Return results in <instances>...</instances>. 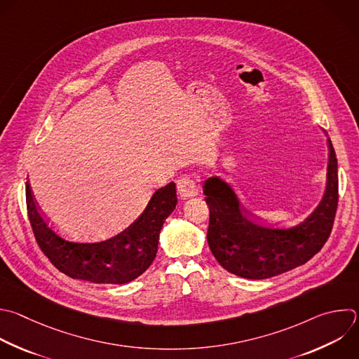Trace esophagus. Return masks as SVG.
Wrapping results in <instances>:
<instances>
[{"instance_id":"1","label":"esophagus","mask_w":359,"mask_h":359,"mask_svg":"<svg viewBox=\"0 0 359 359\" xmlns=\"http://www.w3.org/2000/svg\"><path fill=\"white\" fill-rule=\"evenodd\" d=\"M177 193L179 196L186 200L198 194V189L196 182L191 177H182L177 180Z\"/></svg>"}]
</instances>
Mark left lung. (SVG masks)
I'll return each mask as SVG.
<instances>
[{
	"instance_id": "1",
	"label": "left lung",
	"mask_w": 359,
	"mask_h": 359,
	"mask_svg": "<svg viewBox=\"0 0 359 359\" xmlns=\"http://www.w3.org/2000/svg\"><path fill=\"white\" fill-rule=\"evenodd\" d=\"M325 190L317 207L300 222L279 224L247 208L232 186L221 176L203 184L210 208L208 247L217 262L229 273L245 279H268L310 261L328 240L338 204V163L328 138Z\"/></svg>"
}]
</instances>
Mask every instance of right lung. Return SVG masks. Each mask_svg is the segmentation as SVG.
<instances>
[{
	"label": "right lung",
	"instance_id": "obj_1",
	"mask_svg": "<svg viewBox=\"0 0 359 359\" xmlns=\"http://www.w3.org/2000/svg\"><path fill=\"white\" fill-rule=\"evenodd\" d=\"M177 204L176 184L158 189L141 215L124 231L100 243L67 241L49 225L27 182V207L36 241L49 261L73 279L126 285L154 262L165 219Z\"/></svg>",
	"mask_w": 359,
	"mask_h": 359
}]
</instances>
